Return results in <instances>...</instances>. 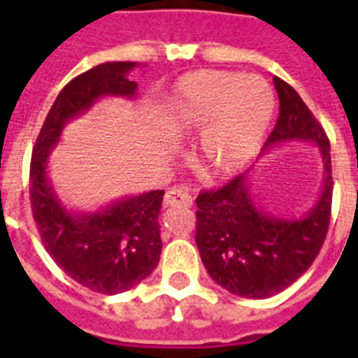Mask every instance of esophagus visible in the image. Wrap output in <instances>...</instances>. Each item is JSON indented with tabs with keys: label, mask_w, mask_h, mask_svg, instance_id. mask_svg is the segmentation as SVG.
<instances>
[{
	"label": "esophagus",
	"mask_w": 358,
	"mask_h": 358,
	"mask_svg": "<svg viewBox=\"0 0 358 358\" xmlns=\"http://www.w3.org/2000/svg\"><path fill=\"white\" fill-rule=\"evenodd\" d=\"M163 204L165 206H191L193 204V199L187 191L184 189H171L165 193V199H163Z\"/></svg>",
	"instance_id": "34e87169"
}]
</instances>
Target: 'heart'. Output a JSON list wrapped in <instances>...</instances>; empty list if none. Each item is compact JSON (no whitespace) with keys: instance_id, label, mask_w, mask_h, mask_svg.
<instances>
[{"instance_id":"b5f03b06","label":"heart","mask_w":358,"mask_h":358,"mask_svg":"<svg viewBox=\"0 0 358 358\" xmlns=\"http://www.w3.org/2000/svg\"><path fill=\"white\" fill-rule=\"evenodd\" d=\"M275 94L266 80L229 70H195L173 85L163 122L176 135H199L208 169L230 178L249 165L266 141Z\"/></svg>"}]
</instances>
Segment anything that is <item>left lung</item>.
<instances>
[{
  "instance_id": "obj_1",
  "label": "left lung",
  "mask_w": 358,
  "mask_h": 358,
  "mask_svg": "<svg viewBox=\"0 0 358 358\" xmlns=\"http://www.w3.org/2000/svg\"><path fill=\"white\" fill-rule=\"evenodd\" d=\"M273 83L280 109L262 154L292 141L314 143L323 162V185L314 206L297 219L278 217L256 204L250 171L196 196L195 241L202 264L219 286L245 299H266L292 286L316 260L331 221L327 135L294 87L280 78Z\"/></svg>"
}]
</instances>
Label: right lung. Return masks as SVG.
<instances>
[{
    "label": "right lung",
    "instance_id": "add662e5",
    "mask_svg": "<svg viewBox=\"0 0 358 358\" xmlns=\"http://www.w3.org/2000/svg\"><path fill=\"white\" fill-rule=\"evenodd\" d=\"M137 66L129 61L103 63L70 81L55 98L31 156V210L44 249L70 278L98 294H122L156 269L163 247L157 217L165 191L124 196L96 212H74L53 189L48 157L64 126L100 98L135 96L137 81L128 74Z\"/></svg>",
    "mask_w": 358,
    "mask_h": 358
}]
</instances>
